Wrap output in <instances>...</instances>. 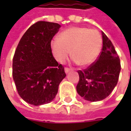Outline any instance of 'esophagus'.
Segmentation results:
<instances>
[{"instance_id":"obj_1","label":"esophagus","mask_w":131,"mask_h":131,"mask_svg":"<svg viewBox=\"0 0 131 131\" xmlns=\"http://www.w3.org/2000/svg\"><path fill=\"white\" fill-rule=\"evenodd\" d=\"M70 69L68 68V67H65V69H64V71H65V73L66 74H67V73H69V71H70Z\"/></svg>"}]
</instances>
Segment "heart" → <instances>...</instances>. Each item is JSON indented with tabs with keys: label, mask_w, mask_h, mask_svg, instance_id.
<instances>
[{
	"label": "heart",
	"mask_w": 131,
	"mask_h": 131,
	"mask_svg": "<svg viewBox=\"0 0 131 131\" xmlns=\"http://www.w3.org/2000/svg\"><path fill=\"white\" fill-rule=\"evenodd\" d=\"M52 50L56 60L65 62L71 51L74 61L80 66H87L94 62L100 53L102 38L97 29L74 27L61 33L58 39L51 43Z\"/></svg>",
	"instance_id": "b5f03b06"
}]
</instances>
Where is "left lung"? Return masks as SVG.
Returning a JSON list of instances; mask_svg holds the SVG:
<instances>
[{"mask_svg":"<svg viewBox=\"0 0 131 131\" xmlns=\"http://www.w3.org/2000/svg\"><path fill=\"white\" fill-rule=\"evenodd\" d=\"M102 49L95 62L83 71L79 70L77 93L84 100L100 101L110 95L117 84L121 62L112 43L104 32Z\"/></svg>","mask_w":131,"mask_h":131,"instance_id":"1","label":"left lung"}]
</instances>
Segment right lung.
I'll list each match as a JSON object with an SVG mask.
<instances>
[{"label": "right lung", "instance_id": "1", "mask_svg": "<svg viewBox=\"0 0 131 131\" xmlns=\"http://www.w3.org/2000/svg\"><path fill=\"white\" fill-rule=\"evenodd\" d=\"M60 24L37 21L19 40L13 60V77L18 94L35 106L49 103L55 97L64 68L52 55L51 40Z\"/></svg>", "mask_w": 131, "mask_h": 131}]
</instances>
